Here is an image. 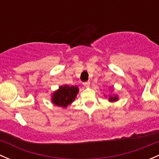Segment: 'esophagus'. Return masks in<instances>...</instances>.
<instances>
[{
	"label": "esophagus",
	"mask_w": 159,
	"mask_h": 159,
	"mask_svg": "<svg viewBox=\"0 0 159 159\" xmlns=\"http://www.w3.org/2000/svg\"><path fill=\"white\" fill-rule=\"evenodd\" d=\"M83 85L85 88H89L90 87V81H87V82L83 83Z\"/></svg>",
	"instance_id": "obj_1"
}]
</instances>
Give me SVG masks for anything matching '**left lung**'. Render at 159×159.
I'll return each instance as SVG.
<instances>
[{
  "instance_id": "left-lung-1",
  "label": "left lung",
  "mask_w": 159,
  "mask_h": 159,
  "mask_svg": "<svg viewBox=\"0 0 159 159\" xmlns=\"http://www.w3.org/2000/svg\"><path fill=\"white\" fill-rule=\"evenodd\" d=\"M108 101L110 102H115L118 101V96L117 94H109L108 96Z\"/></svg>"
}]
</instances>
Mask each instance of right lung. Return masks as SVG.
Instances as JSON below:
<instances>
[{
	"label": "right lung",
	"instance_id": "obj_1",
	"mask_svg": "<svg viewBox=\"0 0 159 159\" xmlns=\"http://www.w3.org/2000/svg\"><path fill=\"white\" fill-rule=\"evenodd\" d=\"M78 91V86L64 84L51 94V102L56 106L66 108L76 98Z\"/></svg>",
	"mask_w": 159,
	"mask_h": 159
}]
</instances>
